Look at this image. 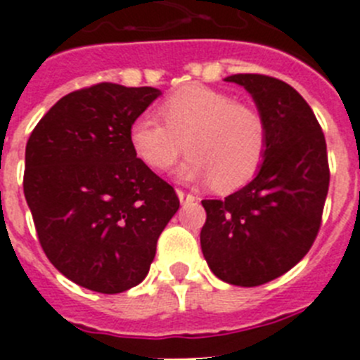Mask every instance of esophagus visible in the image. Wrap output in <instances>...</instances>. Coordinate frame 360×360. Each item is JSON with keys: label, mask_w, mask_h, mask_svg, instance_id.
Here are the masks:
<instances>
[{"label": "esophagus", "mask_w": 360, "mask_h": 360, "mask_svg": "<svg viewBox=\"0 0 360 360\" xmlns=\"http://www.w3.org/2000/svg\"><path fill=\"white\" fill-rule=\"evenodd\" d=\"M176 195H178V200L182 203H187V202H195L196 196L195 195H189V193H186V191H176Z\"/></svg>", "instance_id": "34e87169"}]
</instances>
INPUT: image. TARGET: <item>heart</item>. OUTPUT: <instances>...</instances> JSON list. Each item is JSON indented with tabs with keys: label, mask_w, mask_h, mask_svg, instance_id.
I'll use <instances>...</instances> for the list:
<instances>
[{
	"label": "heart",
	"mask_w": 360,
	"mask_h": 360,
	"mask_svg": "<svg viewBox=\"0 0 360 360\" xmlns=\"http://www.w3.org/2000/svg\"><path fill=\"white\" fill-rule=\"evenodd\" d=\"M160 120L136 117L129 126V146L139 160L167 171L184 148L178 167L186 182H211L218 191H234L257 173L266 153L269 131L256 108L234 103L231 95L203 84H187L158 106Z\"/></svg>",
	"instance_id": "heart-1"
}]
</instances>
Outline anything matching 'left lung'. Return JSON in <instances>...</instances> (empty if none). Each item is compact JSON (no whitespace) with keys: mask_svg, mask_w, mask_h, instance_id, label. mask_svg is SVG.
I'll return each instance as SVG.
<instances>
[{"mask_svg":"<svg viewBox=\"0 0 360 360\" xmlns=\"http://www.w3.org/2000/svg\"><path fill=\"white\" fill-rule=\"evenodd\" d=\"M266 122L269 142L256 176L225 200H202L200 232L212 274L236 287H257L297 265L321 227L330 169L323 129L287 82L236 73Z\"/></svg>","mask_w":360,"mask_h":360,"instance_id":"8db88e82","label":"left lung"}]
</instances>
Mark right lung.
<instances>
[{
    "label": "right lung",
    "mask_w": 360,
    "mask_h": 360,
    "mask_svg": "<svg viewBox=\"0 0 360 360\" xmlns=\"http://www.w3.org/2000/svg\"><path fill=\"white\" fill-rule=\"evenodd\" d=\"M162 91L101 82L57 101L25 151L23 189L37 238L70 281L101 294L139 285L180 207L136 158L129 126Z\"/></svg>",
    "instance_id": "1"
}]
</instances>
